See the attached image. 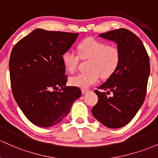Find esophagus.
Wrapping results in <instances>:
<instances>
[{
  "mask_svg": "<svg viewBox=\"0 0 158 158\" xmlns=\"http://www.w3.org/2000/svg\"><path fill=\"white\" fill-rule=\"evenodd\" d=\"M81 91H82V93L83 94H84V93H86L87 92H89V89H81Z\"/></svg>",
  "mask_w": 158,
  "mask_h": 158,
  "instance_id": "34e87169",
  "label": "esophagus"
}]
</instances>
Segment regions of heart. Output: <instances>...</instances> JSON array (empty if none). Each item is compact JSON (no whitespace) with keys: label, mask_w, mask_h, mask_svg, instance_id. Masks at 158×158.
I'll use <instances>...</instances> for the list:
<instances>
[{"label":"heart","mask_w":158,"mask_h":158,"mask_svg":"<svg viewBox=\"0 0 158 158\" xmlns=\"http://www.w3.org/2000/svg\"><path fill=\"white\" fill-rule=\"evenodd\" d=\"M77 56L74 52L67 50L62 53L61 59L67 72H75L79 58L86 60L88 72L80 73L69 78V84L81 88H87L99 81V75L106 79L111 77L120 63V51L114 45H107L106 42L93 38H88L80 42L77 47Z\"/></svg>","instance_id":"1"}]
</instances>
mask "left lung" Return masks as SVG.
<instances>
[{
    "instance_id": "1",
    "label": "left lung",
    "mask_w": 158,
    "mask_h": 158,
    "mask_svg": "<svg viewBox=\"0 0 158 158\" xmlns=\"http://www.w3.org/2000/svg\"><path fill=\"white\" fill-rule=\"evenodd\" d=\"M99 37L118 44L120 59L115 72L94 91L99 99L92 114L104 126L120 128L131 121L145 101L149 57L140 38L125 28L100 34ZM111 92L113 96L108 97Z\"/></svg>"
}]
</instances>
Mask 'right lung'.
<instances>
[{"label": "right lung", "instance_id": "1", "mask_svg": "<svg viewBox=\"0 0 158 158\" xmlns=\"http://www.w3.org/2000/svg\"><path fill=\"white\" fill-rule=\"evenodd\" d=\"M77 37V33L37 28L12 50L9 68L13 97L36 126L59 123L81 96L79 87L66 86L68 77L61 59Z\"/></svg>", "mask_w": 158, "mask_h": 158}]
</instances>
